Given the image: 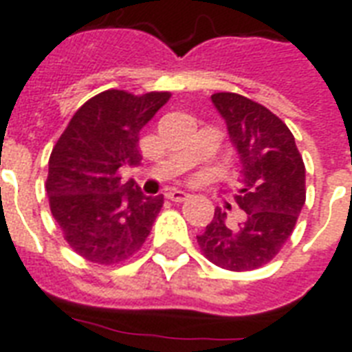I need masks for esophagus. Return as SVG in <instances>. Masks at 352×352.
I'll return each mask as SVG.
<instances>
[{
    "label": "esophagus",
    "mask_w": 352,
    "mask_h": 352,
    "mask_svg": "<svg viewBox=\"0 0 352 352\" xmlns=\"http://www.w3.org/2000/svg\"><path fill=\"white\" fill-rule=\"evenodd\" d=\"M166 197L173 201V203H184L190 195L186 192H182V190H170V192L166 193Z\"/></svg>",
    "instance_id": "esophagus-1"
}]
</instances>
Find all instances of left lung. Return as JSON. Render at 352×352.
<instances>
[{
    "mask_svg": "<svg viewBox=\"0 0 352 352\" xmlns=\"http://www.w3.org/2000/svg\"><path fill=\"white\" fill-rule=\"evenodd\" d=\"M212 102L239 151L243 170L235 203L245 219L232 226L217 208L197 235L199 248L225 270H256L272 261L294 232L307 199L305 164L294 135L270 109L237 93H215Z\"/></svg>",
    "mask_w": 352,
    "mask_h": 352,
    "instance_id": "8db88e82",
    "label": "left lung"
}]
</instances>
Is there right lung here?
Listing matches in <instances>:
<instances>
[{"label": "right lung", "mask_w": 352, "mask_h": 352, "mask_svg": "<svg viewBox=\"0 0 352 352\" xmlns=\"http://www.w3.org/2000/svg\"><path fill=\"white\" fill-rule=\"evenodd\" d=\"M171 98L168 91L133 95L107 89L74 113L49 157L45 190L63 239L85 261L118 265L148 239L164 197H148L124 166L138 164V135Z\"/></svg>", "instance_id": "obj_1"}]
</instances>
